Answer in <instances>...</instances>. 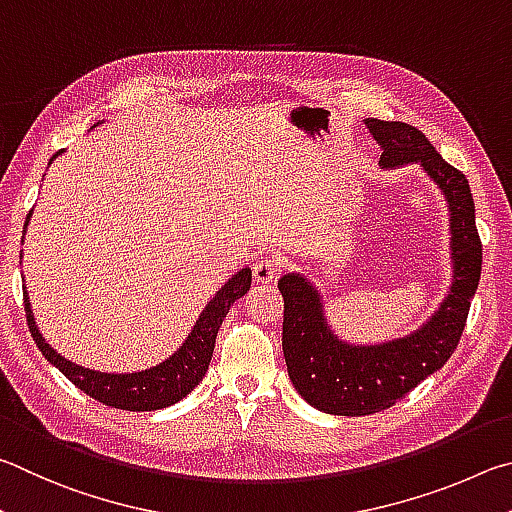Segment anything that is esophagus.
I'll use <instances>...</instances> for the list:
<instances>
[{"label": "esophagus", "mask_w": 512, "mask_h": 512, "mask_svg": "<svg viewBox=\"0 0 512 512\" xmlns=\"http://www.w3.org/2000/svg\"><path fill=\"white\" fill-rule=\"evenodd\" d=\"M281 270H283V265H281V261H276L274 256H261L254 263V267H251V276H254V283L263 285V283L279 279Z\"/></svg>", "instance_id": "34e87169"}]
</instances>
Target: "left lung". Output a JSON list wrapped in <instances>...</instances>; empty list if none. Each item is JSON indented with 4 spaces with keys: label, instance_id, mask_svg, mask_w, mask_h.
<instances>
[{
    "label": "left lung",
    "instance_id": "1",
    "mask_svg": "<svg viewBox=\"0 0 512 512\" xmlns=\"http://www.w3.org/2000/svg\"><path fill=\"white\" fill-rule=\"evenodd\" d=\"M366 125L382 148L384 168L420 161L443 191L452 215L454 279L443 306L414 335L380 346H351L330 333L317 290L299 274L283 276V355L290 380L303 400L335 416L389 409L441 369L459 346L481 276V238L465 175L414 125L382 119H366Z\"/></svg>",
    "mask_w": 512,
    "mask_h": 512
}]
</instances>
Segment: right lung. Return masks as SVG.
Instances as JSON below:
<instances>
[{
    "mask_svg": "<svg viewBox=\"0 0 512 512\" xmlns=\"http://www.w3.org/2000/svg\"><path fill=\"white\" fill-rule=\"evenodd\" d=\"M62 152V150H60ZM60 152L51 157L56 159ZM31 213L26 215L29 222ZM251 285V270L245 267L238 274L231 276L229 283H224V288L215 294L209 301V306L197 319L195 328L184 342L179 351L168 357L166 362L159 366H152L148 371L141 373H98L89 371L85 366H78L69 362L60 353L44 342L40 330L35 328V321L31 315V303L24 290V310H26V324H29L33 342L38 344L42 355L56 366V369L65 375L69 382H74L80 391H85L89 398L103 402L107 407L125 409V411H155L164 409L168 405H175L177 400H182L186 393H191L197 382L204 378L209 362L213 357L215 337L222 326V319L227 317L233 301L245 297Z\"/></svg>",
    "mask_w": 512,
    "mask_h": 512,
    "instance_id": "1",
    "label": "right lung"
}]
</instances>
